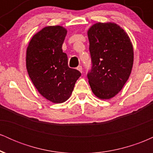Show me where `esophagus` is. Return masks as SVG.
I'll use <instances>...</instances> for the list:
<instances>
[{
    "instance_id": "obj_1",
    "label": "esophagus",
    "mask_w": 153,
    "mask_h": 153,
    "mask_svg": "<svg viewBox=\"0 0 153 153\" xmlns=\"http://www.w3.org/2000/svg\"><path fill=\"white\" fill-rule=\"evenodd\" d=\"M77 70H78L80 72V73H82V66L81 65H79L78 68H77Z\"/></svg>"
}]
</instances>
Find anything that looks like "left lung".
Returning <instances> with one entry per match:
<instances>
[{
    "instance_id": "1",
    "label": "left lung",
    "mask_w": 153,
    "mask_h": 153,
    "mask_svg": "<svg viewBox=\"0 0 153 153\" xmlns=\"http://www.w3.org/2000/svg\"><path fill=\"white\" fill-rule=\"evenodd\" d=\"M91 66L87 76L93 93L109 99L130 75L134 52L129 36L114 23H97L88 31Z\"/></svg>"
}]
</instances>
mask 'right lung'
Wrapping results in <instances>:
<instances>
[{
    "mask_svg": "<svg viewBox=\"0 0 153 153\" xmlns=\"http://www.w3.org/2000/svg\"><path fill=\"white\" fill-rule=\"evenodd\" d=\"M67 30L60 26H47L31 39L26 50V69L39 94L53 103L70 98L81 73L68 67L62 46Z\"/></svg>",
    "mask_w": 153,
    "mask_h": 153,
    "instance_id": "1",
    "label": "right lung"
}]
</instances>
